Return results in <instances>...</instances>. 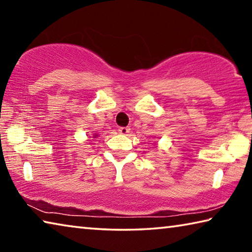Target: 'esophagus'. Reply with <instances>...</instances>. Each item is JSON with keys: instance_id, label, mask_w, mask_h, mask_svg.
<instances>
[{"instance_id": "esophagus-1", "label": "esophagus", "mask_w": 252, "mask_h": 252, "mask_svg": "<svg viewBox=\"0 0 252 252\" xmlns=\"http://www.w3.org/2000/svg\"><path fill=\"white\" fill-rule=\"evenodd\" d=\"M119 133L120 134H123V135H127V133L130 132V129L129 127H119Z\"/></svg>"}]
</instances>
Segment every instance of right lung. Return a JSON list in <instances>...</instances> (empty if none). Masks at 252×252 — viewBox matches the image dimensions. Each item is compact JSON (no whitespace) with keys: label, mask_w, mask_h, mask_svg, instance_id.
Segmentation results:
<instances>
[{"label":"right lung","mask_w":252,"mask_h":252,"mask_svg":"<svg viewBox=\"0 0 252 252\" xmlns=\"http://www.w3.org/2000/svg\"><path fill=\"white\" fill-rule=\"evenodd\" d=\"M97 135H99V134H97V133H94V134H93V135H92V138H93V139H95Z\"/></svg>","instance_id":"obj_1"}]
</instances>
